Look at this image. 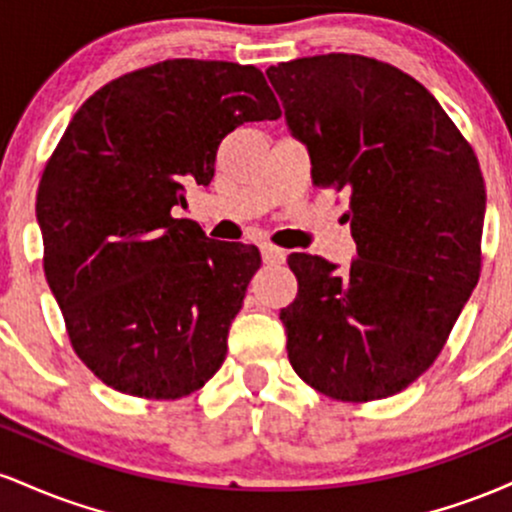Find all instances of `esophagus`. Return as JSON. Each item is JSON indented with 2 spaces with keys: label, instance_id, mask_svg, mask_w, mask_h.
<instances>
[{
  "label": "esophagus",
  "instance_id": "esophagus-1",
  "mask_svg": "<svg viewBox=\"0 0 512 512\" xmlns=\"http://www.w3.org/2000/svg\"><path fill=\"white\" fill-rule=\"evenodd\" d=\"M260 252H262V262L269 264V267H279V264H284V260H286V252L281 248H276V245H272V243H264Z\"/></svg>",
  "mask_w": 512,
  "mask_h": 512
}]
</instances>
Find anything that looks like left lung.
Wrapping results in <instances>:
<instances>
[{
  "label": "left lung",
  "mask_w": 512,
  "mask_h": 512,
  "mask_svg": "<svg viewBox=\"0 0 512 512\" xmlns=\"http://www.w3.org/2000/svg\"><path fill=\"white\" fill-rule=\"evenodd\" d=\"M313 185L349 192L358 260L337 274L293 252L281 308L286 351L310 387L339 402L402 392L433 366L481 274L486 190L477 154L414 76L363 55L267 69Z\"/></svg>",
  "instance_id": "8db88e82"
}]
</instances>
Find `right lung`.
<instances>
[{
	"label": "right lung",
	"mask_w": 512,
	"mask_h": 512,
	"mask_svg": "<svg viewBox=\"0 0 512 512\" xmlns=\"http://www.w3.org/2000/svg\"><path fill=\"white\" fill-rule=\"evenodd\" d=\"M281 108L257 67L166 60L122 74L76 110L35 197L43 269L74 354L117 392L180 399L209 383L260 269L170 211L209 185L216 149Z\"/></svg>",
	"instance_id": "obj_1"
}]
</instances>
